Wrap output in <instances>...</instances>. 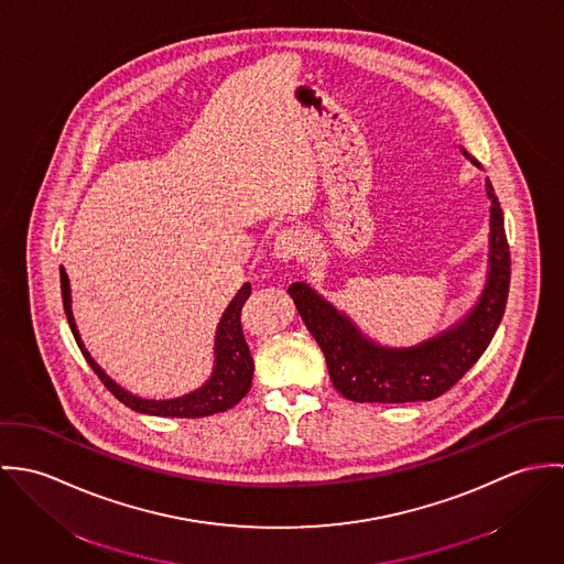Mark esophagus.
I'll list each match as a JSON object with an SVG mask.
<instances>
[{
	"label": "esophagus",
	"mask_w": 564,
	"mask_h": 564,
	"mask_svg": "<svg viewBox=\"0 0 564 564\" xmlns=\"http://www.w3.org/2000/svg\"><path fill=\"white\" fill-rule=\"evenodd\" d=\"M306 253V241L302 237L300 230L295 228H286L282 232H278L275 241H273V256L280 260H293Z\"/></svg>",
	"instance_id": "esophagus-1"
}]
</instances>
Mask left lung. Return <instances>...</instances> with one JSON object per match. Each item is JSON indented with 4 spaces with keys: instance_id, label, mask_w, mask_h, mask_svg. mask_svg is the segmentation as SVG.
Listing matches in <instances>:
<instances>
[{
    "instance_id": "left-lung-1",
    "label": "left lung",
    "mask_w": 564,
    "mask_h": 564,
    "mask_svg": "<svg viewBox=\"0 0 564 564\" xmlns=\"http://www.w3.org/2000/svg\"><path fill=\"white\" fill-rule=\"evenodd\" d=\"M471 162L480 166L476 159ZM486 195L490 199V251L482 295L463 322L430 340L400 349L382 347L308 284L289 286L302 322L322 347L329 380L343 398L360 403L430 402L447 393L480 360L503 317L510 286L503 213L488 180Z\"/></svg>"
}]
</instances>
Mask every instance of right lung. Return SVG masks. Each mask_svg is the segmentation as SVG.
Here are the masks:
<instances>
[{
    "mask_svg": "<svg viewBox=\"0 0 564 564\" xmlns=\"http://www.w3.org/2000/svg\"><path fill=\"white\" fill-rule=\"evenodd\" d=\"M61 291H63V306L69 327L76 336V343L80 347L82 356L90 365V369L97 373V378L104 382V387L119 400L126 403L128 408L143 412V414H154V416H177V419H197V416H208L215 412H226L228 408L237 405L251 389V376H253V358L249 354V345L245 340L241 327V311L251 295V284L245 282L241 291L235 295L230 306L226 308L217 336H215V369L213 376L202 384L197 391L175 398V400H143L126 389H121L115 380H110L104 369L90 358V354L84 349L78 327L74 322L72 313V289H69V278L67 271L61 267Z\"/></svg>",
    "mask_w": 564,
    "mask_h": 564,
    "instance_id": "right-lung-1",
    "label": "right lung"
}]
</instances>
